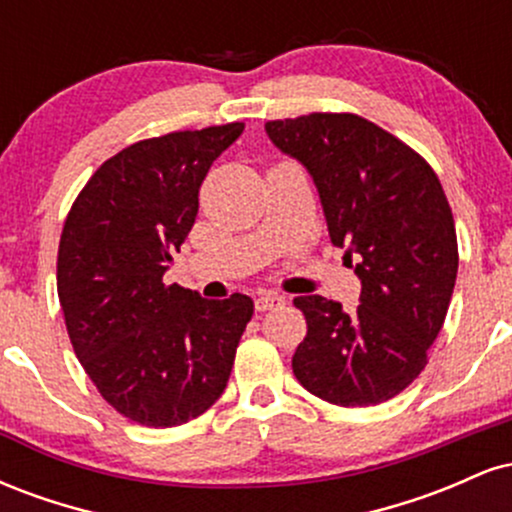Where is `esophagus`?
<instances>
[{
	"label": "esophagus",
	"instance_id": "obj_1",
	"mask_svg": "<svg viewBox=\"0 0 512 512\" xmlns=\"http://www.w3.org/2000/svg\"><path fill=\"white\" fill-rule=\"evenodd\" d=\"M284 296H279V293H260V296L255 298V308L264 313V310H276L284 305Z\"/></svg>",
	"mask_w": 512,
	"mask_h": 512
}]
</instances>
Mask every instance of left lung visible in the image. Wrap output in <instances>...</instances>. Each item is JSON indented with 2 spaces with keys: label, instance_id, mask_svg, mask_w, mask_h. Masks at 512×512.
<instances>
[{
  "label": "left lung",
  "instance_id": "8db88e82",
  "mask_svg": "<svg viewBox=\"0 0 512 512\" xmlns=\"http://www.w3.org/2000/svg\"><path fill=\"white\" fill-rule=\"evenodd\" d=\"M264 129L313 175L332 243L361 257L354 313L322 296L293 298L308 322L293 375L339 407L387 402L426 368L455 289L460 255L443 185L424 156L354 113Z\"/></svg>",
  "mask_w": 512,
  "mask_h": 512
}]
</instances>
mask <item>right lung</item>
I'll use <instances>...</instances> for the list:
<instances>
[{"label": "right lung", "instance_id": "right-lung-1", "mask_svg": "<svg viewBox=\"0 0 512 512\" xmlns=\"http://www.w3.org/2000/svg\"><path fill=\"white\" fill-rule=\"evenodd\" d=\"M243 122L144 139L103 163L74 199L57 252V296L74 354L134 424L173 428L226 390L252 298L207 301L163 284L211 163Z\"/></svg>", "mask_w": 512, "mask_h": 512}]
</instances>
